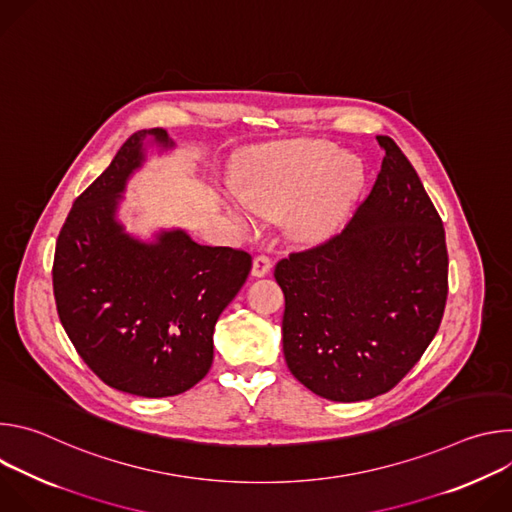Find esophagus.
Masks as SVG:
<instances>
[{"label": "esophagus", "mask_w": 512, "mask_h": 512, "mask_svg": "<svg viewBox=\"0 0 512 512\" xmlns=\"http://www.w3.org/2000/svg\"><path fill=\"white\" fill-rule=\"evenodd\" d=\"M269 271H271V259H269L267 255H257V257L253 259V269H251V273H253L255 277H265Z\"/></svg>", "instance_id": "obj_1"}]
</instances>
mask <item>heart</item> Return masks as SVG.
Here are the masks:
<instances>
[{
	"instance_id": "b5f03b06",
	"label": "heart",
	"mask_w": 512,
	"mask_h": 512,
	"mask_svg": "<svg viewBox=\"0 0 512 512\" xmlns=\"http://www.w3.org/2000/svg\"><path fill=\"white\" fill-rule=\"evenodd\" d=\"M362 164L318 139L289 141L261 152L243 182V198L229 212L243 231H255L261 216L287 214V229L314 243L338 229L362 186Z\"/></svg>"
}]
</instances>
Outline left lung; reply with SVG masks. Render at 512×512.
I'll return each mask as SVG.
<instances>
[{"label":"left lung","instance_id":"1","mask_svg":"<svg viewBox=\"0 0 512 512\" xmlns=\"http://www.w3.org/2000/svg\"><path fill=\"white\" fill-rule=\"evenodd\" d=\"M377 141L381 172L348 227L273 271L287 369L340 403L391 391L437 334L448 300L442 218L399 145Z\"/></svg>","mask_w":512,"mask_h":512}]
</instances>
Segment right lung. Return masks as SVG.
Wrapping results in <instances>:
<instances>
[{
  "label": "right lung",
  "instance_id": "right-lung-1",
  "mask_svg": "<svg viewBox=\"0 0 512 512\" xmlns=\"http://www.w3.org/2000/svg\"><path fill=\"white\" fill-rule=\"evenodd\" d=\"M125 139L109 168L75 200L56 239L52 285L58 318L89 369L139 397L192 389L212 364V332L251 271L243 249L206 247L184 231L139 243L115 221L119 194L143 162V139Z\"/></svg>",
  "mask_w": 512,
  "mask_h": 512
}]
</instances>
